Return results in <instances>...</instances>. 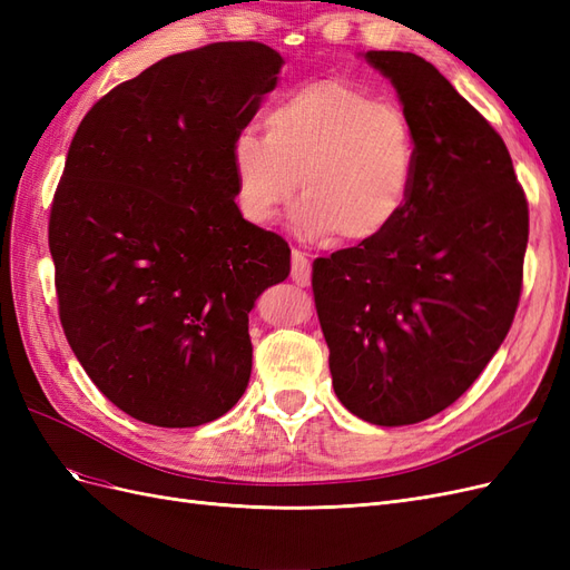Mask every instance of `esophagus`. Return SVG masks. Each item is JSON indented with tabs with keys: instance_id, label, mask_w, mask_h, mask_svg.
Wrapping results in <instances>:
<instances>
[{
	"instance_id": "1",
	"label": "esophagus",
	"mask_w": 570,
	"mask_h": 570,
	"mask_svg": "<svg viewBox=\"0 0 570 570\" xmlns=\"http://www.w3.org/2000/svg\"><path fill=\"white\" fill-rule=\"evenodd\" d=\"M292 281L297 285H308L312 281V262L299 249H292Z\"/></svg>"
}]
</instances>
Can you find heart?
I'll use <instances>...</instances> for the list:
<instances>
[{
  "label": "heart",
  "mask_w": 570,
  "mask_h": 570,
  "mask_svg": "<svg viewBox=\"0 0 570 570\" xmlns=\"http://www.w3.org/2000/svg\"><path fill=\"white\" fill-rule=\"evenodd\" d=\"M264 128L230 145L235 202L252 226L278 218L297 180L306 197L295 223L306 237L375 243L404 216L419 145L402 107L354 80L321 78L275 99Z\"/></svg>",
  "instance_id": "b5f03b06"
}]
</instances>
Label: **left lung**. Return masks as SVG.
Here are the masks:
<instances>
[{
  "label": "left lung",
  "mask_w": 570,
  "mask_h": 570,
  "mask_svg": "<svg viewBox=\"0 0 570 570\" xmlns=\"http://www.w3.org/2000/svg\"><path fill=\"white\" fill-rule=\"evenodd\" d=\"M419 145L404 216L375 243L314 262V302L337 400L373 425L454 404L519 308L528 199L499 132L411 51H366Z\"/></svg>",
  "instance_id": "obj_1"
}]
</instances>
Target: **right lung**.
<instances>
[{
  "mask_svg": "<svg viewBox=\"0 0 570 570\" xmlns=\"http://www.w3.org/2000/svg\"><path fill=\"white\" fill-rule=\"evenodd\" d=\"M262 42H214L116 85L73 135L49 214L63 333L128 416L195 428L252 373L249 312L289 275L235 204L230 145L278 82Z\"/></svg>",
  "mask_w": 570,
  "mask_h": 570,
  "instance_id": "obj_1",
  "label": "right lung"
}]
</instances>
